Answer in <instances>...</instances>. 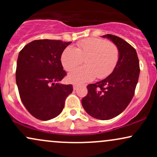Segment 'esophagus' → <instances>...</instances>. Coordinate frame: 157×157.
I'll use <instances>...</instances> for the list:
<instances>
[{
  "label": "esophagus",
  "instance_id": "1",
  "mask_svg": "<svg viewBox=\"0 0 157 157\" xmlns=\"http://www.w3.org/2000/svg\"><path fill=\"white\" fill-rule=\"evenodd\" d=\"M78 87H79V86L77 84H75L73 86V89H74V90H75H75H77V88H78Z\"/></svg>",
  "mask_w": 157,
  "mask_h": 157
}]
</instances>
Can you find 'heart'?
Here are the masks:
<instances>
[{
  "instance_id": "b5f03b06",
  "label": "heart",
  "mask_w": 157,
  "mask_h": 157,
  "mask_svg": "<svg viewBox=\"0 0 157 157\" xmlns=\"http://www.w3.org/2000/svg\"><path fill=\"white\" fill-rule=\"evenodd\" d=\"M61 63L66 71H71L85 60L86 66L75 68L68 74L67 80L72 83H82L95 77H108L116 67L119 49L113 43L99 38L80 41L77 48L68 46L61 55Z\"/></svg>"
}]
</instances>
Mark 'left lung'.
I'll use <instances>...</instances> for the list:
<instances>
[{
    "mask_svg": "<svg viewBox=\"0 0 157 157\" xmlns=\"http://www.w3.org/2000/svg\"><path fill=\"white\" fill-rule=\"evenodd\" d=\"M117 46L119 60L112 73L96 83L88 85L82 105L90 116L108 120L126 109L134 97L140 75V63L135 48L120 37L105 35Z\"/></svg>",
    "mask_w": 157,
    "mask_h": 157,
    "instance_id": "left-lung-1",
    "label": "left lung"
}]
</instances>
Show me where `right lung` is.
I'll use <instances>...</instances> for the list:
<instances>
[{
	"instance_id": "right-lung-1",
	"label": "right lung",
	"mask_w": 157,
	"mask_h": 157,
	"mask_svg": "<svg viewBox=\"0 0 157 157\" xmlns=\"http://www.w3.org/2000/svg\"><path fill=\"white\" fill-rule=\"evenodd\" d=\"M71 43L36 40L20 52L15 73L20 97L27 111L38 120L58 116L72 92V85L58 82L66 75L61 55Z\"/></svg>"
}]
</instances>
